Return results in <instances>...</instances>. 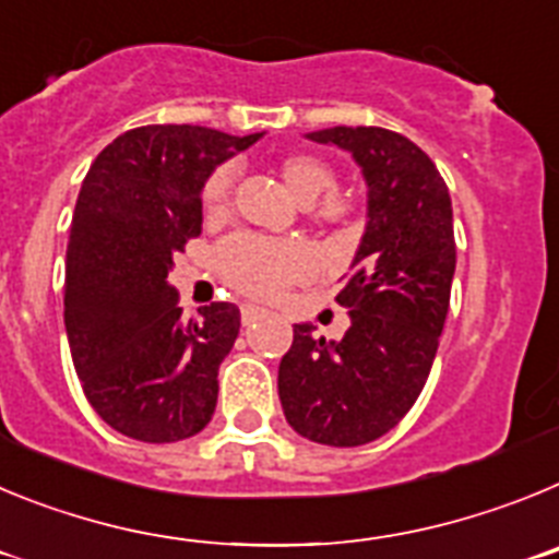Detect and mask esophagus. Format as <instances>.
Masks as SVG:
<instances>
[{
    "instance_id": "obj_1",
    "label": "esophagus",
    "mask_w": 559,
    "mask_h": 559,
    "mask_svg": "<svg viewBox=\"0 0 559 559\" xmlns=\"http://www.w3.org/2000/svg\"><path fill=\"white\" fill-rule=\"evenodd\" d=\"M263 316H265V310L257 308V305H243V308H240V319H243L246 328H249V324H254V322H260Z\"/></svg>"
}]
</instances>
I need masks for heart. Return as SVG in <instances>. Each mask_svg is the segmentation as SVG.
I'll list each match as a JSON object with an SVG mask.
<instances>
[{"label": "heart", "instance_id": "1", "mask_svg": "<svg viewBox=\"0 0 559 559\" xmlns=\"http://www.w3.org/2000/svg\"><path fill=\"white\" fill-rule=\"evenodd\" d=\"M280 176L299 204H310L319 195L335 187V170L324 159L313 153H288L280 159ZM231 185L235 173L231 167L221 165L206 176L201 187V210L206 218H224L229 210ZM316 224L333 226L344 224L353 215V201L341 195H328L319 204L310 206ZM221 276L231 288L243 290L249 296H274L283 285L294 283L310 265L308 251L294 240H274V237H260L240 231V235L226 237L215 254Z\"/></svg>", "mask_w": 559, "mask_h": 559}]
</instances>
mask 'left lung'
<instances>
[{"mask_svg":"<svg viewBox=\"0 0 559 559\" xmlns=\"http://www.w3.org/2000/svg\"><path fill=\"white\" fill-rule=\"evenodd\" d=\"M308 140L353 153L369 187V221L335 296L353 324L341 341L294 324L276 386L296 433L355 448L392 431L426 386L456 271L453 210L437 165L403 133L335 126Z\"/></svg>","mask_w":559,"mask_h":559,"instance_id":"8db88e82","label":"left lung"}]
</instances>
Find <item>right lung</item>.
<instances>
[{"mask_svg":"<svg viewBox=\"0 0 559 559\" xmlns=\"http://www.w3.org/2000/svg\"><path fill=\"white\" fill-rule=\"evenodd\" d=\"M260 136L142 126L88 167L69 231L63 322L83 394L114 431L162 445L195 437L215 414L240 310L212 302L185 319L167 271L201 235L206 176Z\"/></svg>","mask_w":559,"mask_h":559,"instance_id":"1","label":"right lung"}]
</instances>
